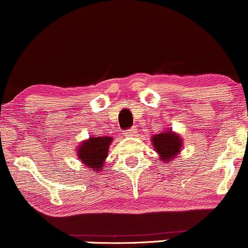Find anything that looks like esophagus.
I'll list each match as a JSON object with an SVG mask.
<instances>
[{
	"mask_svg": "<svg viewBox=\"0 0 248 248\" xmlns=\"http://www.w3.org/2000/svg\"><path fill=\"white\" fill-rule=\"evenodd\" d=\"M137 133H138L137 127H132V128L124 130V135H126V137H135Z\"/></svg>",
	"mask_w": 248,
	"mask_h": 248,
	"instance_id": "1",
	"label": "esophagus"
}]
</instances>
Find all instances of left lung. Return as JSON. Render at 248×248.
I'll return each mask as SVG.
<instances>
[{
  "mask_svg": "<svg viewBox=\"0 0 248 248\" xmlns=\"http://www.w3.org/2000/svg\"><path fill=\"white\" fill-rule=\"evenodd\" d=\"M152 142H153L155 151L159 154L160 159L164 162H170L180 153L184 141L178 133H174L172 129H168L160 134L153 135Z\"/></svg>",
  "mask_w": 248,
  "mask_h": 248,
  "instance_id": "8db88e82",
  "label": "left lung"
}]
</instances>
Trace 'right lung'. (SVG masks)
<instances>
[{
    "label": "right lung",
    "mask_w": 248,
    "mask_h": 248,
    "mask_svg": "<svg viewBox=\"0 0 248 248\" xmlns=\"http://www.w3.org/2000/svg\"><path fill=\"white\" fill-rule=\"evenodd\" d=\"M113 141L110 137H92L84 140L78 148V156L84 166L100 173L108 156V149Z\"/></svg>",
    "instance_id": "right-lung-1"
}]
</instances>
